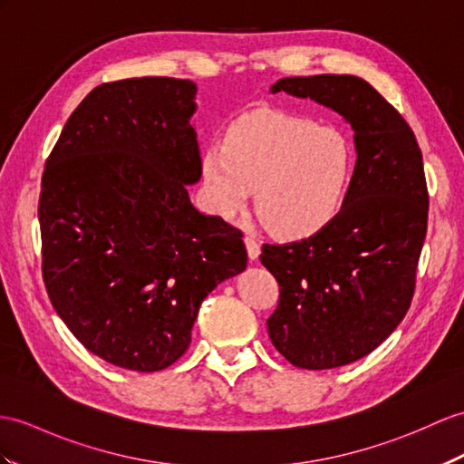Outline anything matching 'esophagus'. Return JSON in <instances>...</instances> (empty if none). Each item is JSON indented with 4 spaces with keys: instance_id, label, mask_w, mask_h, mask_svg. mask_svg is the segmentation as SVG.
Segmentation results:
<instances>
[{
    "instance_id": "obj_1",
    "label": "esophagus",
    "mask_w": 464,
    "mask_h": 464,
    "mask_svg": "<svg viewBox=\"0 0 464 464\" xmlns=\"http://www.w3.org/2000/svg\"><path fill=\"white\" fill-rule=\"evenodd\" d=\"M244 242H246V250H247L250 259H257L259 252H262V246H259V242L254 238V236H246Z\"/></svg>"
}]
</instances>
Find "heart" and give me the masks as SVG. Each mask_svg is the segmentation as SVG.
<instances>
[{
	"label": "heart",
	"mask_w": 464,
	"mask_h": 464,
	"mask_svg": "<svg viewBox=\"0 0 464 464\" xmlns=\"http://www.w3.org/2000/svg\"><path fill=\"white\" fill-rule=\"evenodd\" d=\"M353 169L354 150L343 130L279 111L244 118L226 143L202 153L212 208L236 217L256 188L264 220L285 238H307L336 217Z\"/></svg>",
	"instance_id": "1"
}]
</instances>
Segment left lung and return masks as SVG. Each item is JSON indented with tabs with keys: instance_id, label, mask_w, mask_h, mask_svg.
<instances>
[{
	"instance_id": "8db88e82",
	"label": "left lung",
	"mask_w": 464,
	"mask_h": 464,
	"mask_svg": "<svg viewBox=\"0 0 464 464\" xmlns=\"http://www.w3.org/2000/svg\"><path fill=\"white\" fill-rule=\"evenodd\" d=\"M271 92L319 102L354 130L341 212L309 238L264 244L259 256L279 284L267 319L277 353L297 368H338L380 346L410 309L427 234L423 157L410 123L362 78H281Z\"/></svg>"
}]
</instances>
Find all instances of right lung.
Segmentation results:
<instances>
[{
	"mask_svg": "<svg viewBox=\"0 0 464 464\" xmlns=\"http://www.w3.org/2000/svg\"><path fill=\"white\" fill-rule=\"evenodd\" d=\"M197 86H96L44 163L43 279L54 311L106 362L157 372L185 354L208 293L246 269L242 232L190 205L202 173Z\"/></svg>",
	"mask_w": 464,
	"mask_h": 464,
	"instance_id": "obj_1",
	"label": "right lung"
}]
</instances>
